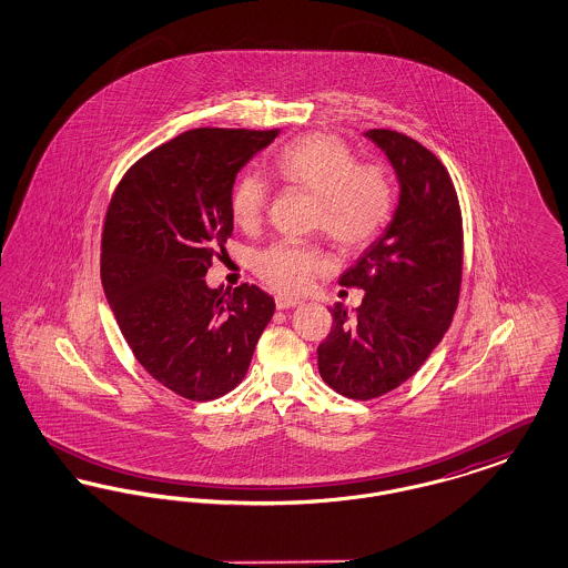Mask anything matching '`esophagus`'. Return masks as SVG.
Returning <instances> with one entry per match:
<instances>
[{
    "label": "esophagus",
    "mask_w": 568,
    "mask_h": 568,
    "mask_svg": "<svg viewBox=\"0 0 568 568\" xmlns=\"http://www.w3.org/2000/svg\"><path fill=\"white\" fill-rule=\"evenodd\" d=\"M274 302H276V308H294V306H300L302 304V300H297V297L290 296H276L274 297Z\"/></svg>",
    "instance_id": "obj_1"
}]
</instances>
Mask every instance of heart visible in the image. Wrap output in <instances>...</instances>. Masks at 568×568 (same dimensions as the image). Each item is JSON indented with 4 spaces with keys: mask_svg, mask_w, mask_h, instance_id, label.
Here are the masks:
<instances>
[{
    "mask_svg": "<svg viewBox=\"0 0 568 568\" xmlns=\"http://www.w3.org/2000/svg\"><path fill=\"white\" fill-rule=\"evenodd\" d=\"M276 176L320 197L317 227L345 251L373 243L394 211V190L381 165L357 163L336 135H302L278 151ZM268 204V185L246 174L232 193V215L239 225L255 227ZM257 276L278 292H302L325 268L324 255L304 244L276 243L253 260Z\"/></svg>",
    "mask_w": 568,
    "mask_h": 568,
    "instance_id": "1",
    "label": "heart"
}]
</instances>
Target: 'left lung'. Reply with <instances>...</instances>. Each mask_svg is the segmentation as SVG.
<instances>
[{"instance_id":"left-lung-1","label":"left lung","mask_w":568,"mask_h":568,"mask_svg":"<svg viewBox=\"0 0 568 568\" xmlns=\"http://www.w3.org/2000/svg\"><path fill=\"white\" fill-rule=\"evenodd\" d=\"M392 163L398 206L341 285L366 294L349 313L329 308L334 324L317 349L320 375L353 400L378 398L428 359L454 320L462 283V215L445 165L417 140L368 130Z\"/></svg>"}]
</instances>
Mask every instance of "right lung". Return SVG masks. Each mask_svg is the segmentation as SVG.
Wrapping results in <instances>:
<instances>
[{
    "label": "right lung",
    "mask_w": 568,
    "mask_h": 568,
    "mask_svg": "<svg viewBox=\"0 0 568 568\" xmlns=\"http://www.w3.org/2000/svg\"><path fill=\"white\" fill-rule=\"evenodd\" d=\"M278 135L200 128L128 170L102 234V285L144 371L190 400H215L243 381L274 300L255 285L209 287L232 236L236 174Z\"/></svg>",
    "instance_id": "right-lung-1"
}]
</instances>
